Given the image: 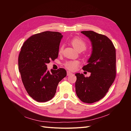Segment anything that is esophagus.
I'll return each instance as SVG.
<instances>
[{
    "instance_id": "esophagus-1",
    "label": "esophagus",
    "mask_w": 131,
    "mask_h": 131,
    "mask_svg": "<svg viewBox=\"0 0 131 131\" xmlns=\"http://www.w3.org/2000/svg\"><path fill=\"white\" fill-rule=\"evenodd\" d=\"M72 73H71L70 72H69V71H68V72H67V76H70V75H72Z\"/></svg>"
}]
</instances>
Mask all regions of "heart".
I'll return each instance as SVG.
<instances>
[{
  "label": "heart",
  "instance_id": "b5f03b06",
  "mask_svg": "<svg viewBox=\"0 0 131 131\" xmlns=\"http://www.w3.org/2000/svg\"><path fill=\"white\" fill-rule=\"evenodd\" d=\"M70 42L73 46L78 51H82L86 48V42L80 38H74L70 40ZM63 50V46H61L59 49V52H61ZM79 62L78 61H70L67 62L65 63V67L67 69L69 70H75L79 65Z\"/></svg>",
  "mask_w": 131,
  "mask_h": 131
}]
</instances>
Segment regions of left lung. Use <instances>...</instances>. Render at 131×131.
<instances>
[{"instance_id": "left-lung-1", "label": "left lung", "mask_w": 131, "mask_h": 131, "mask_svg": "<svg viewBox=\"0 0 131 131\" xmlns=\"http://www.w3.org/2000/svg\"><path fill=\"white\" fill-rule=\"evenodd\" d=\"M92 46L88 64L82 69L91 73L89 77L76 73L75 91L84 103H93L103 98L116 77V51L113 42L105 35L93 31H82Z\"/></svg>"}]
</instances>
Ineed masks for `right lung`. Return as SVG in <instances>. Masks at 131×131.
Returning <instances> with one entry per match:
<instances>
[{"mask_svg":"<svg viewBox=\"0 0 131 131\" xmlns=\"http://www.w3.org/2000/svg\"><path fill=\"white\" fill-rule=\"evenodd\" d=\"M61 33L46 31L34 34L23 43L18 57V68L27 93L38 102L51 100L59 82L66 77L63 68L47 70V63L58 57Z\"/></svg>","mask_w":131,"mask_h":131,"instance_id":"1","label":"right lung"}]
</instances>
